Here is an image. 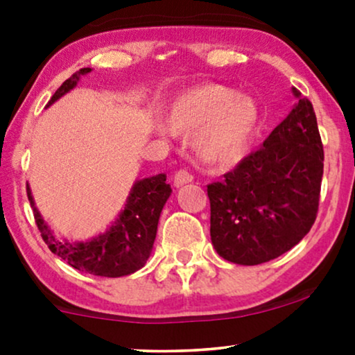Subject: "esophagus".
<instances>
[{"label": "esophagus", "instance_id": "34e87169", "mask_svg": "<svg viewBox=\"0 0 355 355\" xmlns=\"http://www.w3.org/2000/svg\"><path fill=\"white\" fill-rule=\"evenodd\" d=\"M192 181H193V176L187 171L186 168H179L173 176V182L176 187H181V186H184V184H189Z\"/></svg>", "mask_w": 355, "mask_h": 355}]
</instances>
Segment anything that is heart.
<instances>
[{"label": "heart", "mask_w": 355, "mask_h": 355, "mask_svg": "<svg viewBox=\"0 0 355 355\" xmlns=\"http://www.w3.org/2000/svg\"><path fill=\"white\" fill-rule=\"evenodd\" d=\"M259 108L249 96L225 85H203L184 94L171 110L178 132H196L193 147L208 163L237 157L254 134Z\"/></svg>", "instance_id": "b5f03b06"}]
</instances>
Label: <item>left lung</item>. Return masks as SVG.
<instances>
[{
  "label": "left lung",
  "mask_w": 355,
  "mask_h": 355,
  "mask_svg": "<svg viewBox=\"0 0 355 355\" xmlns=\"http://www.w3.org/2000/svg\"><path fill=\"white\" fill-rule=\"evenodd\" d=\"M299 101L260 148L207 186L210 236L218 254L259 265L302 241L318 213L323 144L309 98Z\"/></svg>",
  "instance_id": "8db88e82"
}]
</instances>
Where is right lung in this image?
<instances>
[{"label":"right lung","instance_id":"right-lung-1","mask_svg":"<svg viewBox=\"0 0 355 355\" xmlns=\"http://www.w3.org/2000/svg\"><path fill=\"white\" fill-rule=\"evenodd\" d=\"M90 71V67H84L62 82L48 105L74 89L79 77ZM169 196H171V187L166 184L164 174L137 181L123 213L105 234L95 237L90 242L72 245L55 239L50 227L42 220L40 213L33 205L31 189L27 186V197L33 208V218L48 249L74 268L106 278L130 275L147 263L157 236L159 213Z\"/></svg>","mask_w":355,"mask_h":355}]
</instances>
